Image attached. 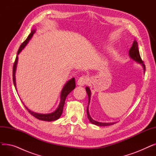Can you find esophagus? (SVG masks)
<instances>
[{
  "mask_svg": "<svg viewBox=\"0 0 156 156\" xmlns=\"http://www.w3.org/2000/svg\"><path fill=\"white\" fill-rule=\"evenodd\" d=\"M88 78L87 77V76H81L79 79H78V82H77V83H78V85H79V86H83V85H85V84H87V83L88 82Z\"/></svg>",
  "mask_w": 156,
  "mask_h": 156,
  "instance_id": "obj_1",
  "label": "esophagus"
}]
</instances>
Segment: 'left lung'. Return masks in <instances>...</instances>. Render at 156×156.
Returning a JSON list of instances; mask_svg holds the SVG:
<instances>
[{"label": "left lung", "mask_w": 156, "mask_h": 156, "mask_svg": "<svg viewBox=\"0 0 156 156\" xmlns=\"http://www.w3.org/2000/svg\"><path fill=\"white\" fill-rule=\"evenodd\" d=\"M129 56L131 59L132 60H133L134 61H135L136 62L141 64V66H142V67L144 68V73H145V66L144 64L140 55V52H139L138 51V43L135 40L134 42L132 44V47L130 48V49L129 50V52H128ZM86 91L88 95V107L87 108V118H88L90 122H91L92 124L95 125L96 126H110V125H112L114 124H115L116 122H99L97 121L94 119H93L92 118V117L90 116L89 114V111H88V108H89V104L90 102V97H91V91L90 89L88 87H86L85 88Z\"/></svg>", "instance_id": "obj_1"}]
</instances>
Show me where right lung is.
Instances as JSON below:
<instances>
[{"instance_id": "1", "label": "right lung", "mask_w": 156, "mask_h": 156, "mask_svg": "<svg viewBox=\"0 0 156 156\" xmlns=\"http://www.w3.org/2000/svg\"><path fill=\"white\" fill-rule=\"evenodd\" d=\"M36 31L35 29L32 30L30 34L28 35V38H27V40L24 41V42L21 45V46L20 47L19 50L18 51V55L16 56V58L13 66V71H12V79H13V83L15 87V88L16 90H17V88H16V68H17V64H18V55L19 54L23 51V49L25 47V46L28 44V43L29 42V41L31 40V38H32L33 35L35 34ZM75 78H72L71 80H69V81H68L66 83L62 89V91L61 92V101H60V103L58 105V107L57 108V109L52 112L51 113H47V114H42V113H38V112H35L34 111H31V110H30L27 106L23 104V105H24V107L26 108V109L28 110V111L31 114L32 116H34L35 118L40 119V120H42V121H55L57 119H58L62 113L63 111V108L64 105L65 104V101L66 97L68 96V95L75 88Z\"/></svg>"}]
</instances>
